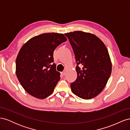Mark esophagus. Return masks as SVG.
Segmentation results:
<instances>
[{
    "instance_id": "34e87169",
    "label": "esophagus",
    "mask_w": 130,
    "mask_h": 130,
    "mask_svg": "<svg viewBox=\"0 0 130 130\" xmlns=\"http://www.w3.org/2000/svg\"><path fill=\"white\" fill-rule=\"evenodd\" d=\"M61 74H62V75H64L65 74H66V72L64 71V72H61Z\"/></svg>"
}]
</instances>
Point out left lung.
<instances>
[{"label":"left lung","instance_id":"obj_1","mask_svg":"<svg viewBox=\"0 0 130 130\" xmlns=\"http://www.w3.org/2000/svg\"><path fill=\"white\" fill-rule=\"evenodd\" d=\"M75 57L77 77L70 84L72 92L90 99L103 91L112 72V62L105 44L95 35L81 31L64 34Z\"/></svg>","mask_w":130,"mask_h":130}]
</instances>
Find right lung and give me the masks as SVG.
<instances>
[{"instance_id":"right-lung-1","label":"right lung","mask_w":130,"mask_h":130,"mask_svg":"<svg viewBox=\"0 0 130 130\" xmlns=\"http://www.w3.org/2000/svg\"><path fill=\"white\" fill-rule=\"evenodd\" d=\"M67 40L63 34L45 33L35 36L23 45L15 61V73L26 92L37 99L50 95L60 79L53 54Z\"/></svg>"}]
</instances>
